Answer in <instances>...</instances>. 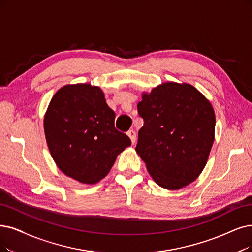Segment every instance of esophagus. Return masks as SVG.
<instances>
[{
	"instance_id": "34e87169",
	"label": "esophagus",
	"mask_w": 252,
	"mask_h": 252,
	"mask_svg": "<svg viewBox=\"0 0 252 252\" xmlns=\"http://www.w3.org/2000/svg\"><path fill=\"white\" fill-rule=\"evenodd\" d=\"M127 135L129 136L130 140H131L132 145H134L135 144V140H136V133H135V131H133V130H129V131L127 132Z\"/></svg>"
}]
</instances>
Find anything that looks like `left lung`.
<instances>
[{"mask_svg":"<svg viewBox=\"0 0 252 252\" xmlns=\"http://www.w3.org/2000/svg\"><path fill=\"white\" fill-rule=\"evenodd\" d=\"M144 126L136 153L155 182L164 189H181L197 179L214 143L212 104L190 84L166 82L143 92L137 104Z\"/></svg>","mask_w":252,"mask_h":252,"instance_id":"8db88e82","label":"left lung"}]
</instances>
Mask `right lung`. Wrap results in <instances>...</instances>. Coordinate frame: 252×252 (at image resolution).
<instances>
[{
	"mask_svg": "<svg viewBox=\"0 0 252 252\" xmlns=\"http://www.w3.org/2000/svg\"><path fill=\"white\" fill-rule=\"evenodd\" d=\"M115 117L100 87L74 84L59 89L48 104L43 126L60 170L87 185L105 178L117 156L131 145L115 128Z\"/></svg>",
	"mask_w": 252,
	"mask_h": 252,
	"instance_id": "add662e5",
	"label": "right lung"
}]
</instances>
